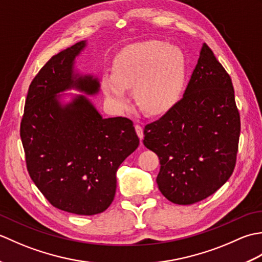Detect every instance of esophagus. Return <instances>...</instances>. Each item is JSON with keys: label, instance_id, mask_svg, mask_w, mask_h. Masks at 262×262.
I'll use <instances>...</instances> for the list:
<instances>
[{"label": "esophagus", "instance_id": "1", "mask_svg": "<svg viewBox=\"0 0 262 262\" xmlns=\"http://www.w3.org/2000/svg\"><path fill=\"white\" fill-rule=\"evenodd\" d=\"M135 130H136V134H137V136L140 137V140H142L143 136H144V133H143V128H142V126H141V125H138V124H136V125H135Z\"/></svg>", "mask_w": 262, "mask_h": 262}]
</instances>
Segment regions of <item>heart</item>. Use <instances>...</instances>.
I'll list each match as a JSON object with an SVG mask.
<instances>
[{"label":"heart","mask_w":262,"mask_h":262,"mask_svg":"<svg viewBox=\"0 0 262 262\" xmlns=\"http://www.w3.org/2000/svg\"><path fill=\"white\" fill-rule=\"evenodd\" d=\"M183 79L181 54L161 40H147L120 54L113 73L104 72L101 88L105 99L117 110L129 104L127 89H134L138 104L149 115L170 109L179 96Z\"/></svg>","instance_id":"1"}]
</instances>
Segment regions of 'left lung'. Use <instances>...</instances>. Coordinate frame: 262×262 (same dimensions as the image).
<instances>
[{
    "instance_id": "1",
    "label": "left lung",
    "mask_w": 262,
    "mask_h": 262,
    "mask_svg": "<svg viewBox=\"0 0 262 262\" xmlns=\"http://www.w3.org/2000/svg\"><path fill=\"white\" fill-rule=\"evenodd\" d=\"M240 130L231 77L204 43L183 97L144 128V145L160 159L163 196L191 205L219 190L234 170Z\"/></svg>"
}]
</instances>
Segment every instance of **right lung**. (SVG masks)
Segmentation results:
<instances>
[{
	"label": "right lung",
	"mask_w": 262,
	"mask_h": 262,
	"mask_svg": "<svg viewBox=\"0 0 262 262\" xmlns=\"http://www.w3.org/2000/svg\"><path fill=\"white\" fill-rule=\"evenodd\" d=\"M86 46L76 42L42 66L28 90L20 136L27 169L54 207L76 215L102 213L113 203L119 165L140 145L133 121L103 118L79 94L63 103L62 92L96 96L97 77L77 73L75 58Z\"/></svg>",
	"instance_id": "obj_1"
}]
</instances>
